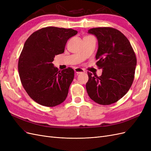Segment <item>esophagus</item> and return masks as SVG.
<instances>
[{
    "label": "esophagus",
    "mask_w": 151,
    "mask_h": 151,
    "mask_svg": "<svg viewBox=\"0 0 151 151\" xmlns=\"http://www.w3.org/2000/svg\"><path fill=\"white\" fill-rule=\"evenodd\" d=\"M74 71L77 73V74H82V73H84L86 71L83 68L81 67H76L74 68Z\"/></svg>",
    "instance_id": "34e87169"
}]
</instances>
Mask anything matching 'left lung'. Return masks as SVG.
<instances>
[{
  "label": "left lung",
  "instance_id": "1",
  "mask_svg": "<svg viewBox=\"0 0 151 151\" xmlns=\"http://www.w3.org/2000/svg\"><path fill=\"white\" fill-rule=\"evenodd\" d=\"M98 41L96 64L102 68L101 76L88 72L86 88L90 98L102 105L116 103L133 83L137 65L134 49L122 32L110 27L90 29Z\"/></svg>",
  "mask_w": 151,
  "mask_h": 151
}]
</instances>
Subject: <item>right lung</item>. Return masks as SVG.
I'll use <instances>...</instances> for the list:
<instances>
[{
	"label": "right lung",
	"instance_id": "obj_1",
	"mask_svg": "<svg viewBox=\"0 0 151 151\" xmlns=\"http://www.w3.org/2000/svg\"><path fill=\"white\" fill-rule=\"evenodd\" d=\"M77 33L72 29L48 26L36 31L27 39L18 61L21 84L35 102L53 107L65 101L74 77L68 67L58 71L52 62L63 53L67 40Z\"/></svg>",
	"mask_w": 151,
	"mask_h": 151
}]
</instances>
